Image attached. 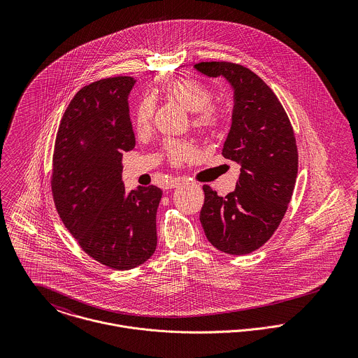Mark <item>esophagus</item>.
<instances>
[{
	"label": "esophagus",
	"mask_w": 358,
	"mask_h": 358,
	"mask_svg": "<svg viewBox=\"0 0 358 358\" xmlns=\"http://www.w3.org/2000/svg\"><path fill=\"white\" fill-rule=\"evenodd\" d=\"M183 179L180 178H171L169 180H166L165 183V189H175V187H179L182 185Z\"/></svg>",
	"instance_id": "1"
}]
</instances>
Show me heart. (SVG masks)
Masks as SVG:
<instances>
[{"mask_svg":"<svg viewBox=\"0 0 358 358\" xmlns=\"http://www.w3.org/2000/svg\"><path fill=\"white\" fill-rule=\"evenodd\" d=\"M162 91L165 96L193 113L192 125L199 134L205 138H216L222 132L224 124L223 114L212 104L213 95L203 83L183 77L168 83ZM154 110L155 104L150 98L139 103L134 115V127L138 134H146L149 131L153 121ZM164 153L171 165L180 166L196 157V149L192 143L185 141H168Z\"/></svg>","mask_w":358,"mask_h":358,"instance_id":"1","label":"heart"}]
</instances>
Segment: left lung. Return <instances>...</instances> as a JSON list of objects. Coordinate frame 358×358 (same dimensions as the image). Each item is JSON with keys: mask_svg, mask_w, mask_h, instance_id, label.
I'll use <instances>...</instances> for the list:
<instances>
[{"mask_svg": "<svg viewBox=\"0 0 358 358\" xmlns=\"http://www.w3.org/2000/svg\"><path fill=\"white\" fill-rule=\"evenodd\" d=\"M194 69L224 77L234 90L222 154L241 165L236 190L226 197L203 186L200 220L215 248L247 255L270 240L288 209L298 175L294 128L278 98L250 69L231 62H201Z\"/></svg>", "mask_w": 358, "mask_h": 358, "instance_id": "1", "label": "left lung"}]
</instances>
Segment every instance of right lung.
<instances>
[{
    "mask_svg": "<svg viewBox=\"0 0 358 358\" xmlns=\"http://www.w3.org/2000/svg\"><path fill=\"white\" fill-rule=\"evenodd\" d=\"M135 80L108 77L81 88L56 134L51 187L66 229L91 257L114 270L143 264L157 247L162 190L125 192L122 153L135 148L128 95Z\"/></svg>",
    "mask_w": 358,
    "mask_h": 358,
    "instance_id": "1",
    "label": "right lung"
}]
</instances>
